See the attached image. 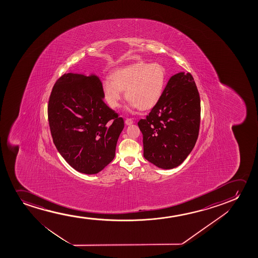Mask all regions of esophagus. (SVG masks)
<instances>
[{"instance_id": "esophagus-1", "label": "esophagus", "mask_w": 258, "mask_h": 258, "mask_svg": "<svg viewBox=\"0 0 258 258\" xmlns=\"http://www.w3.org/2000/svg\"><path fill=\"white\" fill-rule=\"evenodd\" d=\"M132 123H133V120L132 119H127V120H125V124L126 125H131Z\"/></svg>"}]
</instances>
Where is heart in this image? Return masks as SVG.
Here are the masks:
<instances>
[{"label": "heart", "instance_id": "obj_1", "mask_svg": "<svg viewBox=\"0 0 258 258\" xmlns=\"http://www.w3.org/2000/svg\"><path fill=\"white\" fill-rule=\"evenodd\" d=\"M111 81L103 82V98L112 108H118L125 92L131 109L148 111L162 98L166 85V71L162 64L138 61L117 69Z\"/></svg>", "mask_w": 258, "mask_h": 258}]
</instances>
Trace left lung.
<instances>
[{"mask_svg": "<svg viewBox=\"0 0 258 258\" xmlns=\"http://www.w3.org/2000/svg\"><path fill=\"white\" fill-rule=\"evenodd\" d=\"M200 113L193 77L184 72L173 75L159 102L146 119L138 121L145 159L162 169L180 166L198 140Z\"/></svg>", "mask_w": 258, "mask_h": 258, "instance_id": "1", "label": "left lung"}]
</instances>
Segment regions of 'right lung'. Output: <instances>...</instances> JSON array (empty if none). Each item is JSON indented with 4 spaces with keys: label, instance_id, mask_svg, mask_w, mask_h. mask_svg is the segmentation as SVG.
Segmentation results:
<instances>
[{
    "label": "right lung",
    "instance_id": "1",
    "mask_svg": "<svg viewBox=\"0 0 258 258\" xmlns=\"http://www.w3.org/2000/svg\"><path fill=\"white\" fill-rule=\"evenodd\" d=\"M103 99L102 83L95 74H64L50 95L53 144L70 166L85 174L99 173L113 160L124 127L123 119Z\"/></svg>",
    "mask_w": 258,
    "mask_h": 258
}]
</instances>
